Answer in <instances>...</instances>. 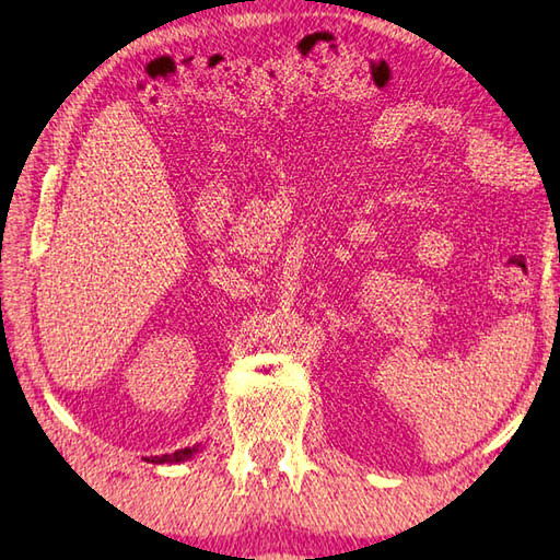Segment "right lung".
<instances>
[{
    "instance_id": "right-lung-1",
    "label": "right lung",
    "mask_w": 560,
    "mask_h": 560,
    "mask_svg": "<svg viewBox=\"0 0 560 560\" xmlns=\"http://www.w3.org/2000/svg\"><path fill=\"white\" fill-rule=\"evenodd\" d=\"M200 452V447L196 444V447H186V450H176L174 454H162V456H152V464H180V462H188L190 456H196Z\"/></svg>"
}]
</instances>
